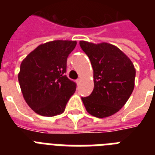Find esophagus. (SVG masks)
<instances>
[{"label":"esophagus","mask_w":155,"mask_h":155,"mask_svg":"<svg viewBox=\"0 0 155 155\" xmlns=\"http://www.w3.org/2000/svg\"><path fill=\"white\" fill-rule=\"evenodd\" d=\"M80 81H81V79L78 78V79H77L76 80V83L78 84V85L79 84H80Z\"/></svg>","instance_id":"34e87169"}]
</instances>
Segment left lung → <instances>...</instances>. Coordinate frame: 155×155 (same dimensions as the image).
Segmentation results:
<instances>
[{
  "label": "left lung",
  "instance_id": "obj_1",
  "mask_svg": "<svg viewBox=\"0 0 155 155\" xmlns=\"http://www.w3.org/2000/svg\"><path fill=\"white\" fill-rule=\"evenodd\" d=\"M94 71V89L82 97L88 113L104 118L117 113L126 104L134 88L136 70L131 61L116 46L102 42L80 41Z\"/></svg>",
  "mask_w": 155,
  "mask_h": 155
}]
</instances>
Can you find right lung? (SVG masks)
I'll return each mask as SVG.
<instances>
[{"mask_svg": "<svg viewBox=\"0 0 155 155\" xmlns=\"http://www.w3.org/2000/svg\"><path fill=\"white\" fill-rule=\"evenodd\" d=\"M76 41L55 40L39 46L23 60L18 82L25 102L37 114L64 113L77 84L67 75V60Z\"/></svg>", "mask_w": 155, "mask_h": 155, "instance_id": "right-lung-1", "label": "right lung"}]
</instances>
